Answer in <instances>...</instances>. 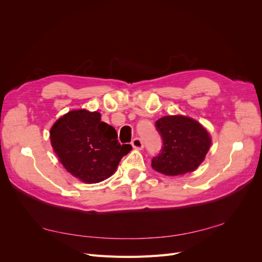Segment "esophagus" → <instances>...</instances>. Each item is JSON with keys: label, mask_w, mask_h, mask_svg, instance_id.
<instances>
[{"label": "esophagus", "mask_w": 262, "mask_h": 262, "mask_svg": "<svg viewBox=\"0 0 262 262\" xmlns=\"http://www.w3.org/2000/svg\"><path fill=\"white\" fill-rule=\"evenodd\" d=\"M131 143H132V146L136 148V149H143V147H144L143 142H142V140L139 139V138L133 139V141L131 142Z\"/></svg>", "instance_id": "esophagus-1"}]
</instances>
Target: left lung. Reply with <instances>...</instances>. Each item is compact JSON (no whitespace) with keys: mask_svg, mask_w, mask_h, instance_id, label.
<instances>
[{"mask_svg":"<svg viewBox=\"0 0 262 262\" xmlns=\"http://www.w3.org/2000/svg\"><path fill=\"white\" fill-rule=\"evenodd\" d=\"M163 138L162 153L153 157L152 168L166 176L194 171L204 161L212 139L204 126L187 116H166L155 122Z\"/></svg>","mask_w":262,"mask_h":262,"instance_id":"obj_1","label":"left lung"}]
</instances>
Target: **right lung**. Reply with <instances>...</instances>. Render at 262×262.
I'll return each instance as SVG.
<instances>
[{
    "label": "right lung",
    "mask_w": 262,
    "mask_h": 262,
    "mask_svg": "<svg viewBox=\"0 0 262 262\" xmlns=\"http://www.w3.org/2000/svg\"><path fill=\"white\" fill-rule=\"evenodd\" d=\"M98 112L71 110L50 129V142L59 162L84 184H97L113 176L121 158L132 149L118 142L114 126L100 121Z\"/></svg>",
    "instance_id": "add662e5"
}]
</instances>
